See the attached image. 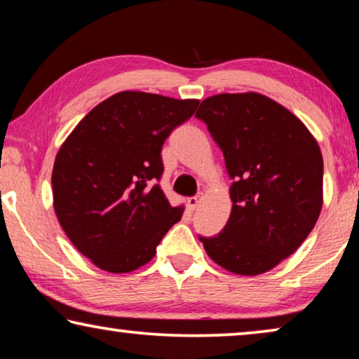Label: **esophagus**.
I'll return each instance as SVG.
<instances>
[{
  "mask_svg": "<svg viewBox=\"0 0 359 359\" xmlns=\"http://www.w3.org/2000/svg\"><path fill=\"white\" fill-rule=\"evenodd\" d=\"M198 205H200V196H190L189 200H187V206H189L190 211H195Z\"/></svg>",
  "mask_w": 359,
  "mask_h": 359,
  "instance_id": "34e87169",
  "label": "esophagus"
}]
</instances>
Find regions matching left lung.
I'll list each match as a JSON object with an SVG mask.
<instances>
[{
    "label": "left lung",
    "instance_id": "obj_1",
    "mask_svg": "<svg viewBox=\"0 0 359 359\" xmlns=\"http://www.w3.org/2000/svg\"><path fill=\"white\" fill-rule=\"evenodd\" d=\"M222 149L232 211L222 232L200 237L214 263L259 276L295 253L323 210V153L292 111L269 96L219 93L196 114Z\"/></svg>",
    "mask_w": 359,
    "mask_h": 359
}]
</instances>
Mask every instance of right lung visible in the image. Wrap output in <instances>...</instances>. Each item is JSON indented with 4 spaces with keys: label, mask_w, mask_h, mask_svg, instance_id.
Segmentation results:
<instances>
[{
    "label": "right lung",
    "mask_w": 359,
    "mask_h": 359,
    "mask_svg": "<svg viewBox=\"0 0 359 359\" xmlns=\"http://www.w3.org/2000/svg\"><path fill=\"white\" fill-rule=\"evenodd\" d=\"M198 100L119 92L71 132L53 165V206L62 231L100 269L124 274L149 263L180 221L161 185V148Z\"/></svg>",
    "instance_id": "add662e5"
}]
</instances>
